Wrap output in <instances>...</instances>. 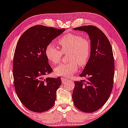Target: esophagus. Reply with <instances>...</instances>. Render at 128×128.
<instances>
[{
  "instance_id": "34e87169",
  "label": "esophagus",
  "mask_w": 128,
  "mask_h": 128,
  "mask_svg": "<svg viewBox=\"0 0 128 128\" xmlns=\"http://www.w3.org/2000/svg\"><path fill=\"white\" fill-rule=\"evenodd\" d=\"M61 80H62V83H64V82H67V81L68 80H67V78H64V77H61Z\"/></svg>"
}]
</instances>
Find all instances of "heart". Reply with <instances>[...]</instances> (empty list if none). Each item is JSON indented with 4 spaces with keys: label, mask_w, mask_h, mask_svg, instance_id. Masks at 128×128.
Instances as JSON below:
<instances>
[{
    "label": "heart",
    "mask_w": 128,
    "mask_h": 128,
    "mask_svg": "<svg viewBox=\"0 0 128 128\" xmlns=\"http://www.w3.org/2000/svg\"><path fill=\"white\" fill-rule=\"evenodd\" d=\"M61 50L54 45L49 44L46 47V57L52 65H56L61 61L63 54H69L70 62L61 64L54 69L56 76L69 77L78 70V64L84 66L88 62L90 56L89 42L77 34H68L63 36L58 41Z\"/></svg>",
    "instance_id": "1"
}]
</instances>
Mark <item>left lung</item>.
<instances>
[{
  "mask_svg": "<svg viewBox=\"0 0 128 128\" xmlns=\"http://www.w3.org/2000/svg\"><path fill=\"white\" fill-rule=\"evenodd\" d=\"M86 32L90 40V56L80 77L76 81L72 98L77 109L92 113L108 101L112 90L114 73V58L110 43L104 34L93 25L73 29Z\"/></svg>",
  "mask_w": 128,
  "mask_h": 128,
  "instance_id": "1",
  "label": "left lung"
}]
</instances>
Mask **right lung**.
<instances>
[{
	"label": "right lung",
	"instance_id": "1",
	"mask_svg": "<svg viewBox=\"0 0 128 128\" xmlns=\"http://www.w3.org/2000/svg\"><path fill=\"white\" fill-rule=\"evenodd\" d=\"M65 30L35 25L18 42L13 64L14 88L21 103L30 111L43 112L54 106L61 80L60 77L44 78L52 72L45 51Z\"/></svg>",
	"mask_w": 128,
	"mask_h": 128
}]
</instances>
